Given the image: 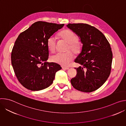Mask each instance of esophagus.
<instances>
[{
    "label": "esophagus",
    "mask_w": 126,
    "mask_h": 126,
    "mask_svg": "<svg viewBox=\"0 0 126 126\" xmlns=\"http://www.w3.org/2000/svg\"><path fill=\"white\" fill-rule=\"evenodd\" d=\"M62 69L63 70H68L69 68L68 67H62Z\"/></svg>",
    "instance_id": "34e87169"
}]
</instances>
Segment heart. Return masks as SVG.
<instances>
[{"mask_svg": "<svg viewBox=\"0 0 126 126\" xmlns=\"http://www.w3.org/2000/svg\"><path fill=\"white\" fill-rule=\"evenodd\" d=\"M60 38L68 43L67 51L71 50L75 55H78L81 53L83 49V44L78 41V37L76 34L70 30L65 29L59 34ZM56 38L54 36H50L47 41V46L51 52H54L56 49ZM73 53L71 51H68L64 53H57L51 57V60L53 62L60 65L66 66L73 60Z\"/></svg>", "mask_w": 126, "mask_h": 126, "instance_id": "heart-1", "label": "heart"}]
</instances>
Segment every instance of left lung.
<instances>
[{
	"label": "left lung",
	"instance_id": "1",
	"mask_svg": "<svg viewBox=\"0 0 126 126\" xmlns=\"http://www.w3.org/2000/svg\"><path fill=\"white\" fill-rule=\"evenodd\" d=\"M67 26L79 36L83 45L75 60L82 67L75 68L77 74L71 80V84L81 92L94 91L110 74L113 58L110 44L99 30L90 25L69 23Z\"/></svg>",
	"mask_w": 126,
	"mask_h": 126
}]
</instances>
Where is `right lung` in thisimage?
<instances>
[{
    "label": "right lung",
    "instance_id": "right-lung-1",
    "mask_svg": "<svg viewBox=\"0 0 126 126\" xmlns=\"http://www.w3.org/2000/svg\"><path fill=\"white\" fill-rule=\"evenodd\" d=\"M64 25L37 21L16 39L11 52V64L18 80L26 89L39 91L48 87L56 72L61 69L56 63L45 61L49 57L48 38Z\"/></svg>",
    "mask_w": 126,
    "mask_h": 126
}]
</instances>
